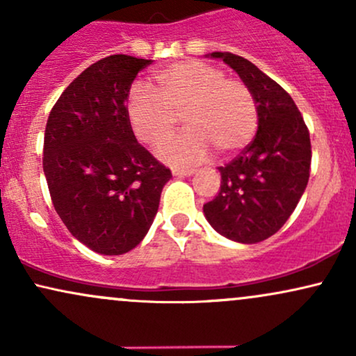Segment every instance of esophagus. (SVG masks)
Masks as SVG:
<instances>
[{"instance_id":"esophagus-1","label":"esophagus","mask_w":356,"mask_h":356,"mask_svg":"<svg viewBox=\"0 0 356 356\" xmlns=\"http://www.w3.org/2000/svg\"><path fill=\"white\" fill-rule=\"evenodd\" d=\"M194 172H195L194 169H177V167L172 169V174L177 175V177H184V175H192Z\"/></svg>"}]
</instances>
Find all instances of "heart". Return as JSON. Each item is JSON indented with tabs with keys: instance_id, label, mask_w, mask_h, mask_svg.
<instances>
[{
	"instance_id": "obj_1",
	"label": "heart",
	"mask_w": 356,
	"mask_h": 356,
	"mask_svg": "<svg viewBox=\"0 0 356 356\" xmlns=\"http://www.w3.org/2000/svg\"><path fill=\"white\" fill-rule=\"evenodd\" d=\"M157 95L134 87L127 117L140 142L159 147L172 137L182 117L187 130L162 147L159 155L175 165L197 164L211 147L227 157L243 150L257 130V107L251 90L214 65L189 60L155 72Z\"/></svg>"
}]
</instances>
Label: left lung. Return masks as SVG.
Listing matches in <instances>:
<instances>
[{"instance_id": "obj_1", "label": "left lung", "mask_w": 356, "mask_h": 356, "mask_svg": "<svg viewBox=\"0 0 356 356\" xmlns=\"http://www.w3.org/2000/svg\"><path fill=\"white\" fill-rule=\"evenodd\" d=\"M241 76L257 107V132L229 164L219 167L220 191L204 204L219 234L254 244L283 227L306 189L312 142L303 115L289 93L256 65L229 51L211 53Z\"/></svg>"}]
</instances>
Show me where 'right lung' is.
<instances>
[{
  "instance_id": "add662e5",
  "label": "right lung",
  "mask_w": 356,
  "mask_h": 356,
  "mask_svg": "<svg viewBox=\"0 0 356 356\" xmlns=\"http://www.w3.org/2000/svg\"><path fill=\"white\" fill-rule=\"evenodd\" d=\"M152 60L110 55L90 65L53 105L43 172L53 207L80 243L105 256L129 252L157 214L170 170L137 142L127 99Z\"/></svg>"
}]
</instances>
